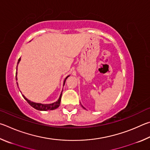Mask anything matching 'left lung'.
I'll return each instance as SVG.
<instances>
[{
	"label": "left lung",
	"mask_w": 150,
	"mask_h": 150,
	"mask_svg": "<svg viewBox=\"0 0 150 150\" xmlns=\"http://www.w3.org/2000/svg\"><path fill=\"white\" fill-rule=\"evenodd\" d=\"M82 107H83V106H82ZM83 108H84V107H83ZM84 109H85V108H84Z\"/></svg>",
	"instance_id": "left-lung-1"
}]
</instances>
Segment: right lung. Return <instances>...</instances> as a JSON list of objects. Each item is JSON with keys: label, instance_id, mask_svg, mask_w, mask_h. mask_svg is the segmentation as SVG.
<instances>
[{"label": "right lung", "instance_id": "1", "mask_svg": "<svg viewBox=\"0 0 150 150\" xmlns=\"http://www.w3.org/2000/svg\"><path fill=\"white\" fill-rule=\"evenodd\" d=\"M20 60V58L19 59H18V64L19 63ZM17 72L16 73V79L17 80ZM69 76H68L66 78V79L64 80V83H65V81L67 80V78ZM17 85H18V83H17ZM61 96H62V93L60 94V96L59 99V100L57 101L54 102L53 103H51V104H41V103H34V102L31 101L30 100H29L27 98H25V97L22 95V96L23 97V98H24L26 101H28V103L30 105L31 107H33V108H35V109H38L39 110V111H48V110H53L58 108V107H59L60 105V100H61Z\"/></svg>", "mask_w": 150, "mask_h": 150}]
</instances>
